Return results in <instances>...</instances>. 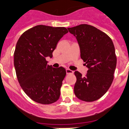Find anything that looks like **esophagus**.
Masks as SVG:
<instances>
[{
    "label": "esophagus",
    "mask_w": 129,
    "mask_h": 129,
    "mask_svg": "<svg viewBox=\"0 0 129 129\" xmlns=\"http://www.w3.org/2000/svg\"><path fill=\"white\" fill-rule=\"evenodd\" d=\"M66 72H67V74H72L74 73V72L70 69H67L66 70Z\"/></svg>",
    "instance_id": "1"
}]
</instances>
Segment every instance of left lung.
I'll use <instances>...</instances> for the list:
<instances>
[{"instance_id": "1", "label": "left lung", "mask_w": 129, "mask_h": 129, "mask_svg": "<svg viewBox=\"0 0 129 129\" xmlns=\"http://www.w3.org/2000/svg\"><path fill=\"white\" fill-rule=\"evenodd\" d=\"M68 29L76 38L81 57L88 68L84 77L78 71L74 72L77 78L74 93L81 100L95 101L107 91L114 79L116 67L114 44L106 33L90 25Z\"/></svg>"}]
</instances>
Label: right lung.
<instances>
[{"label":"right lung","instance_id":"1","mask_svg":"<svg viewBox=\"0 0 129 129\" xmlns=\"http://www.w3.org/2000/svg\"><path fill=\"white\" fill-rule=\"evenodd\" d=\"M65 27L39 25L21 35L14 52V66L21 88L30 99L41 104H50L58 100L66 70L48 64L47 57L58 41L68 33Z\"/></svg>","mask_w":129,"mask_h":129}]
</instances>
